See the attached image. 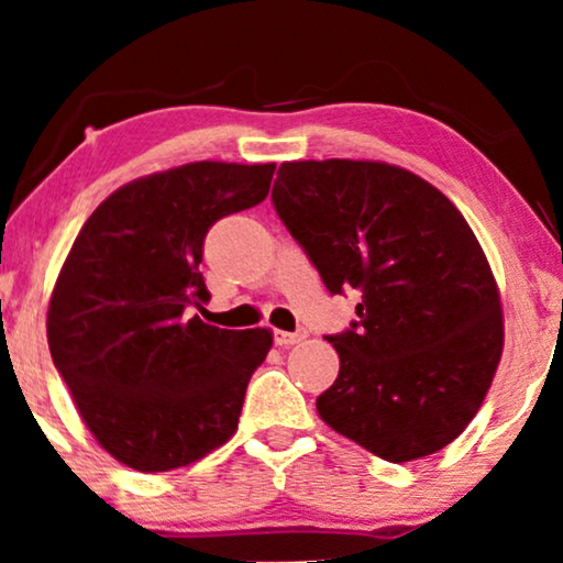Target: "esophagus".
Masks as SVG:
<instances>
[{
	"instance_id": "obj_1",
	"label": "esophagus",
	"mask_w": 563,
	"mask_h": 563,
	"mask_svg": "<svg viewBox=\"0 0 563 563\" xmlns=\"http://www.w3.org/2000/svg\"><path fill=\"white\" fill-rule=\"evenodd\" d=\"M305 338L302 330H297V333H287V330H274V343L282 345V349H287V345H295Z\"/></svg>"
}]
</instances>
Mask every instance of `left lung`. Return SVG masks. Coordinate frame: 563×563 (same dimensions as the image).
I'll list each match as a JSON object with an SVG mask.
<instances>
[{"mask_svg":"<svg viewBox=\"0 0 563 563\" xmlns=\"http://www.w3.org/2000/svg\"><path fill=\"white\" fill-rule=\"evenodd\" d=\"M274 210L356 320L325 335L341 356L318 412L374 456L441 451L479 410L503 353L495 276L464 214L435 187L376 161L282 164Z\"/></svg>","mask_w":563,"mask_h":563,"instance_id":"8db88e82","label":"left lung"}]
</instances>
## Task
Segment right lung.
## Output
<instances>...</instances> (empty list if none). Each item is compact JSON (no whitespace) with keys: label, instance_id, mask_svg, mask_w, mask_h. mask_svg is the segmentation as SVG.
<instances>
[{"label":"right lung","instance_id":"obj_1","mask_svg":"<svg viewBox=\"0 0 563 563\" xmlns=\"http://www.w3.org/2000/svg\"><path fill=\"white\" fill-rule=\"evenodd\" d=\"M274 164L199 161L137 179L84 222L48 307L53 364L99 445L137 472H172L235 433L266 328L199 320V272L220 218L264 202Z\"/></svg>","mask_w":563,"mask_h":563}]
</instances>
